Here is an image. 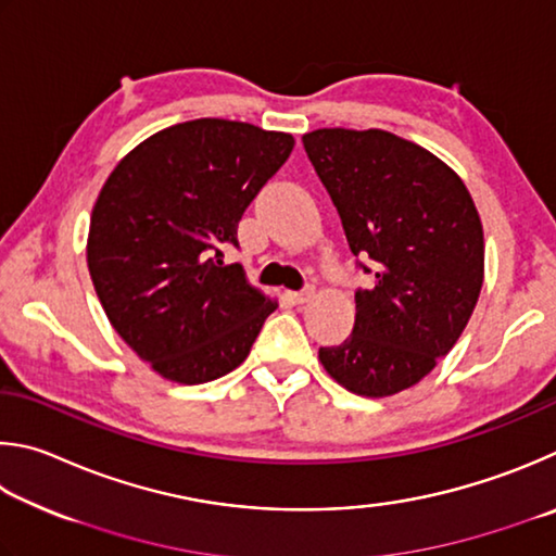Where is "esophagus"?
<instances>
[{
    "instance_id": "34e87169",
    "label": "esophagus",
    "mask_w": 556,
    "mask_h": 556,
    "mask_svg": "<svg viewBox=\"0 0 556 556\" xmlns=\"http://www.w3.org/2000/svg\"><path fill=\"white\" fill-rule=\"evenodd\" d=\"M313 298H315V286H305L303 290H295V293H290V300H293L295 305H305Z\"/></svg>"
}]
</instances>
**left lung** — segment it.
<instances>
[{"label":"left lung","mask_w":556,"mask_h":556,"mask_svg":"<svg viewBox=\"0 0 556 556\" xmlns=\"http://www.w3.org/2000/svg\"><path fill=\"white\" fill-rule=\"evenodd\" d=\"M303 146L374 276L356 290L352 334L319 362L356 395H395L452 352L479 303L481 217L450 165L391 131L317 129Z\"/></svg>","instance_id":"obj_1"}]
</instances>
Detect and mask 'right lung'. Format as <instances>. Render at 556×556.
Segmentation results:
<instances>
[{"label": "right lung", "mask_w": 556, "mask_h": 556, "mask_svg": "<svg viewBox=\"0 0 556 556\" xmlns=\"http://www.w3.org/2000/svg\"><path fill=\"white\" fill-rule=\"evenodd\" d=\"M295 139L192 119L126 153L92 207L87 268L126 344L155 374L198 386L233 371L278 307L224 249Z\"/></svg>", "instance_id": "1"}]
</instances>
